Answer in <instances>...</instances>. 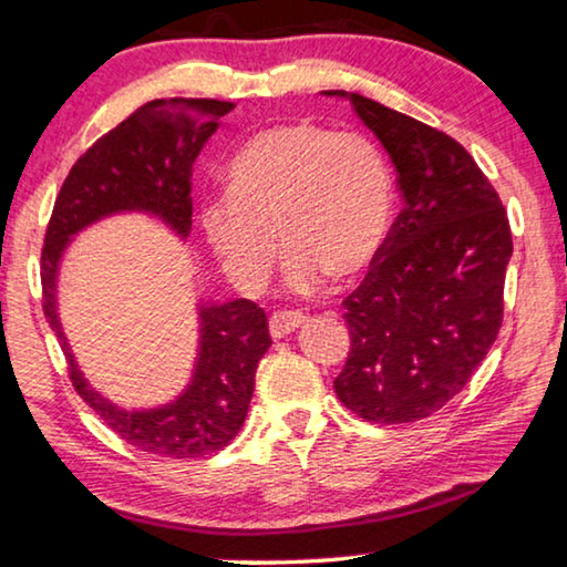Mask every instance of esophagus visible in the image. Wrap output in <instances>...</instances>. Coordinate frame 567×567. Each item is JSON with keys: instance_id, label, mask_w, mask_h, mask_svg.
<instances>
[{"instance_id": "34e87169", "label": "esophagus", "mask_w": 567, "mask_h": 567, "mask_svg": "<svg viewBox=\"0 0 567 567\" xmlns=\"http://www.w3.org/2000/svg\"><path fill=\"white\" fill-rule=\"evenodd\" d=\"M303 321H307V317H303L301 311H274L271 319H268V327H271V334L278 339V337H286L291 334L293 329H299Z\"/></svg>"}]
</instances>
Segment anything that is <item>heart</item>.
I'll return each instance as SVG.
<instances>
[{"instance_id": "b5f03b06", "label": "heart", "mask_w": 567, "mask_h": 567, "mask_svg": "<svg viewBox=\"0 0 567 567\" xmlns=\"http://www.w3.org/2000/svg\"><path fill=\"white\" fill-rule=\"evenodd\" d=\"M228 197L203 207L205 238L228 274L260 286L276 234L286 278L313 291L327 276L354 281L378 264L395 215L385 154L368 134L289 121L258 132L225 167Z\"/></svg>"}]
</instances>
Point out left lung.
I'll return each mask as SVG.
<instances>
[{"mask_svg": "<svg viewBox=\"0 0 567 567\" xmlns=\"http://www.w3.org/2000/svg\"><path fill=\"white\" fill-rule=\"evenodd\" d=\"M350 103L393 159L405 207L342 301L352 344L334 393L364 421L413 423L464 390L499 334L509 217L456 138L360 93Z\"/></svg>", "mask_w": 567, "mask_h": 567, "instance_id": "8db88e82", "label": "left lung"}]
</instances>
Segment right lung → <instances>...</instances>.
I'll use <instances>...</instances> for the list:
<instances>
[{"label":"right lung","instance_id":"obj_1","mask_svg":"<svg viewBox=\"0 0 567 567\" xmlns=\"http://www.w3.org/2000/svg\"><path fill=\"white\" fill-rule=\"evenodd\" d=\"M233 101L156 99L103 134L73 164L55 207L40 256L42 311L68 360V378L109 429L138 451L167 458H199L228 446L248 415L256 368L271 347L266 311L250 299L203 307V344L193 385L177 403L132 413L111 405L85 385L55 311L58 260L71 235L103 215L150 210L174 230L193 228V169L217 121Z\"/></svg>","mask_w":567,"mask_h":567}]
</instances>
